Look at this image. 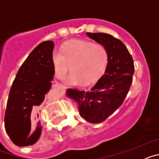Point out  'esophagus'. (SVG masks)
<instances>
[{
  "label": "esophagus",
  "instance_id": "34e87169",
  "mask_svg": "<svg viewBox=\"0 0 159 159\" xmlns=\"http://www.w3.org/2000/svg\"><path fill=\"white\" fill-rule=\"evenodd\" d=\"M60 85H61V84L57 83V81H53L52 82V87H58V86H60Z\"/></svg>",
  "mask_w": 159,
  "mask_h": 159
}]
</instances>
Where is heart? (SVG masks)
<instances>
[{"mask_svg":"<svg viewBox=\"0 0 159 159\" xmlns=\"http://www.w3.org/2000/svg\"><path fill=\"white\" fill-rule=\"evenodd\" d=\"M61 51L55 50L52 57L55 75L64 77L71 65V71L65 79L70 85L95 82L107 66L108 52L100 44L75 40L66 43Z\"/></svg>","mask_w":159,"mask_h":159,"instance_id":"b5f03b06","label":"heart"}]
</instances>
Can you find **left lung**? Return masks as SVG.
<instances>
[{"instance_id": "obj_1", "label": "left lung", "mask_w": 159, "mask_h": 159, "mask_svg": "<svg viewBox=\"0 0 159 159\" xmlns=\"http://www.w3.org/2000/svg\"><path fill=\"white\" fill-rule=\"evenodd\" d=\"M87 36L107 49V66L104 74L89 91L68 88L66 94L78 103L83 119L99 123L116 111L127 96L134 71V61L124 43L111 35L87 32Z\"/></svg>"}]
</instances>
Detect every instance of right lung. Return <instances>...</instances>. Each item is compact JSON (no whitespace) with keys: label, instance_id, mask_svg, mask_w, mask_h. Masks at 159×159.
<instances>
[{"label":"right lung","instance_id":"add662e5","mask_svg":"<svg viewBox=\"0 0 159 159\" xmlns=\"http://www.w3.org/2000/svg\"><path fill=\"white\" fill-rule=\"evenodd\" d=\"M53 48L51 40L36 46L20 67L11 87L5 127L8 137L18 147L34 144L41 134L39 113L54 75Z\"/></svg>","mask_w":159,"mask_h":159}]
</instances>
